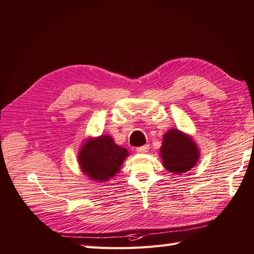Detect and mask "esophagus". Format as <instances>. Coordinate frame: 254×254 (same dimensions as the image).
Listing matches in <instances>:
<instances>
[{"mask_svg":"<svg viewBox=\"0 0 254 254\" xmlns=\"http://www.w3.org/2000/svg\"><path fill=\"white\" fill-rule=\"evenodd\" d=\"M148 149H149V145H144V146L137 147L136 151L138 152V154H145V152L148 151Z\"/></svg>","mask_w":254,"mask_h":254,"instance_id":"1","label":"esophagus"}]
</instances>
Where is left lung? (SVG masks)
<instances>
[{"label":"left lung","mask_w":254,"mask_h":254,"mask_svg":"<svg viewBox=\"0 0 254 254\" xmlns=\"http://www.w3.org/2000/svg\"><path fill=\"white\" fill-rule=\"evenodd\" d=\"M160 157L162 166L170 173L183 174L196 166L200 150L190 135L171 128L163 135Z\"/></svg>","instance_id":"1"}]
</instances>
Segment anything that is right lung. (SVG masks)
<instances>
[{"instance_id": "right-lung-1", "label": "right lung", "mask_w": 254, "mask_h": 254, "mask_svg": "<svg viewBox=\"0 0 254 254\" xmlns=\"http://www.w3.org/2000/svg\"><path fill=\"white\" fill-rule=\"evenodd\" d=\"M128 156L127 148L117 145L110 135L88 137L81 145L78 154V163L82 172L88 179L97 183L108 182Z\"/></svg>"}]
</instances>
